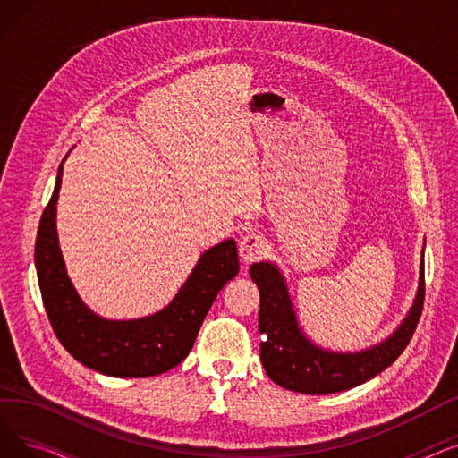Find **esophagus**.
I'll list each match as a JSON object with an SVG mask.
<instances>
[{"label": "esophagus", "mask_w": 458, "mask_h": 458, "mask_svg": "<svg viewBox=\"0 0 458 458\" xmlns=\"http://www.w3.org/2000/svg\"><path fill=\"white\" fill-rule=\"evenodd\" d=\"M267 242L261 235H245L239 243V258L243 259V263H252L267 252Z\"/></svg>", "instance_id": "obj_1"}]
</instances>
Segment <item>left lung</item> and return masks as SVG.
<instances>
[{"label":"left lung","instance_id":"obj_1","mask_svg":"<svg viewBox=\"0 0 458 458\" xmlns=\"http://www.w3.org/2000/svg\"><path fill=\"white\" fill-rule=\"evenodd\" d=\"M250 278L259 290L258 327L263 335L259 344L261 364L267 377L278 386L308 395L351 390L392 366L412 340L425 299V269L421 259L414 304L390 338L360 352H334L318 347L306 338L299 327L284 275L275 263H254Z\"/></svg>","mask_w":458,"mask_h":458}]
</instances>
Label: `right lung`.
<instances>
[{
    "label": "right lung",
    "instance_id": "1",
    "mask_svg": "<svg viewBox=\"0 0 458 458\" xmlns=\"http://www.w3.org/2000/svg\"><path fill=\"white\" fill-rule=\"evenodd\" d=\"M61 176L63 163L35 245L40 293L59 342L78 362L109 377H154L176 368L195 345L216 293L239 273L235 242L226 239L206 250L171 304L157 314L130 321L104 319L85 306L66 275L55 225Z\"/></svg>",
    "mask_w": 458,
    "mask_h": 458
}]
</instances>
